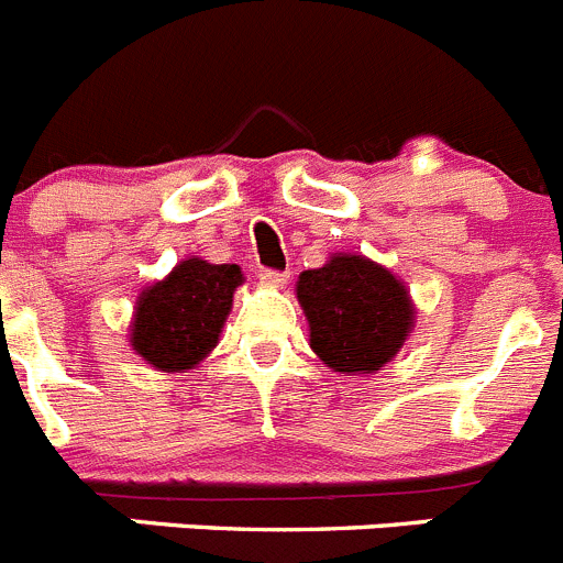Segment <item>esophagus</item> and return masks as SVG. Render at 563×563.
<instances>
[{
  "mask_svg": "<svg viewBox=\"0 0 563 563\" xmlns=\"http://www.w3.org/2000/svg\"><path fill=\"white\" fill-rule=\"evenodd\" d=\"M286 280H288V272H280V269L261 272V283H264V286H283Z\"/></svg>",
  "mask_w": 563,
  "mask_h": 563,
  "instance_id": "obj_1",
  "label": "esophagus"
}]
</instances>
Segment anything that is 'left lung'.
Instances as JSON below:
<instances>
[{"instance_id":"8db88e82","label":"left lung","mask_w":563,"mask_h":563,"mask_svg":"<svg viewBox=\"0 0 563 563\" xmlns=\"http://www.w3.org/2000/svg\"><path fill=\"white\" fill-rule=\"evenodd\" d=\"M313 353L341 375L377 372L397 355L413 324L406 286L361 255H335L297 283Z\"/></svg>"}]
</instances>
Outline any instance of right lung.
<instances>
[{"label": "right lung", "instance_id": "right-lung-1", "mask_svg": "<svg viewBox=\"0 0 563 563\" xmlns=\"http://www.w3.org/2000/svg\"><path fill=\"white\" fill-rule=\"evenodd\" d=\"M239 286L235 264L183 261L166 280L141 294L133 322L135 353L155 369H191L217 346Z\"/></svg>", "mask_w": 563, "mask_h": 563}]
</instances>
